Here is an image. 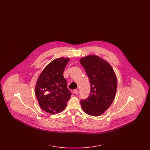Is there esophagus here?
<instances>
[{
    "label": "esophagus",
    "mask_w": 150,
    "mask_h": 150,
    "mask_svg": "<svg viewBox=\"0 0 150 150\" xmlns=\"http://www.w3.org/2000/svg\"><path fill=\"white\" fill-rule=\"evenodd\" d=\"M78 89H75V90H74V94H78Z\"/></svg>",
    "instance_id": "obj_1"
}]
</instances>
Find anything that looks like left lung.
I'll use <instances>...</instances> for the list:
<instances>
[{"instance_id":"1","label":"left lung","mask_w":150,"mask_h":150,"mask_svg":"<svg viewBox=\"0 0 150 150\" xmlns=\"http://www.w3.org/2000/svg\"><path fill=\"white\" fill-rule=\"evenodd\" d=\"M91 84V93L80 104L86 114L98 116L103 114L114 100L117 89V78L111 66L96 55L80 59Z\"/></svg>"}]
</instances>
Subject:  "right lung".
Here are the masks:
<instances>
[{"label":"right lung","mask_w":150,"mask_h":150,"mask_svg":"<svg viewBox=\"0 0 150 150\" xmlns=\"http://www.w3.org/2000/svg\"><path fill=\"white\" fill-rule=\"evenodd\" d=\"M69 61L70 58L64 57L54 59L44 69L36 81L35 94L39 105L51 114L63 111L71 97L63 75Z\"/></svg>","instance_id":"right-lung-1"}]
</instances>
